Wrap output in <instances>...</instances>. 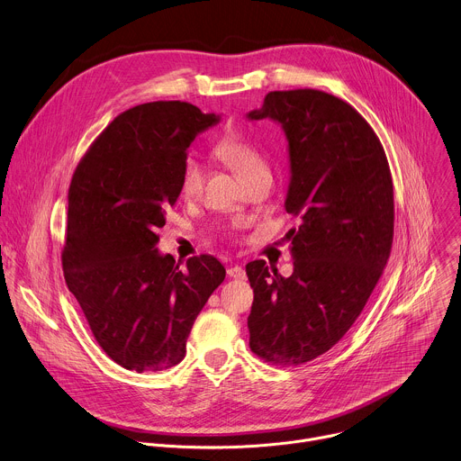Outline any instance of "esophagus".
<instances>
[{
  "instance_id": "1",
  "label": "esophagus",
  "mask_w": 461,
  "mask_h": 461,
  "mask_svg": "<svg viewBox=\"0 0 461 461\" xmlns=\"http://www.w3.org/2000/svg\"><path fill=\"white\" fill-rule=\"evenodd\" d=\"M228 276L242 280V278H246V271H244L240 266H230V267H228Z\"/></svg>"
}]
</instances>
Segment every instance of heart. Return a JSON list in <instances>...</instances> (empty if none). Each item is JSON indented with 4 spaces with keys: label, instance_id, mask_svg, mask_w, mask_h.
I'll use <instances>...</instances> for the list:
<instances>
[{
    "label": "heart",
    "instance_id": "obj_1",
    "mask_svg": "<svg viewBox=\"0 0 461 461\" xmlns=\"http://www.w3.org/2000/svg\"><path fill=\"white\" fill-rule=\"evenodd\" d=\"M215 153L230 165L235 172H239L246 181L258 172L267 170L262 153L239 131H226L215 142ZM204 183V168L201 161L194 156H188L183 161L179 174V190L183 197L194 199L201 194Z\"/></svg>",
    "mask_w": 461,
    "mask_h": 461
}]
</instances>
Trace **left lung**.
I'll return each mask as SVG.
<instances>
[{"instance_id":"1","label":"left lung","mask_w":461,"mask_h":461,"mask_svg":"<svg viewBox=\"0 0 461 461\" xmlns=\"http://www.w3.org/2000/svg\"><path fill=\"white\" fill-rule=\"evenodd\" d=\"M278 122L287 139L285 212L293 273L246 266L253 287L249 348L269 364L300 366L330 351L355 324L387 264L394 233L384 146L346 101L313 88L269 92L248 119Z\"/></svg>"}]
</instances>
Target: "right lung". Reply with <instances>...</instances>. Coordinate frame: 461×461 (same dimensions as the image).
I'll return each mask as SVG.
<instances>
[{"instance_id":"obj_1","label":"right lung","mask_w":461,"mask_h":461,"mask_svg":"<svg viewBox=\"0 0 461 461\" xmlns=\"http://www.w3.org/2000/svg\"><path fill=\"white\" fill-rule=\"evenodd\" d=\"M221 115L156 101L117 115L79 161L70 190L65 280L103 351L121 367L156 373L186 355L192 326L226 276L212 255L181 269L156 248L194 139Z\"/></svg>"}]
</instances>
